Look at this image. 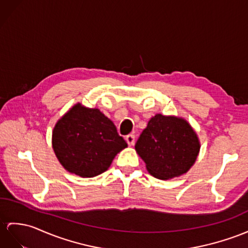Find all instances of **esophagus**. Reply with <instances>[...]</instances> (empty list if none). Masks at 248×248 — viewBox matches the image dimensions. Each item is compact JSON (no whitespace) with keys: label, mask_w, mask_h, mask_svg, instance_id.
<instances>
[{"label":"esophagus","mask_w":248,"mask_h":248,"mask_svg":"<svg viewBox=\"0 0 248 248\" xmlns=\"http://www.w3.org/2000/svg\"><path fill=\"white\" fill-rule=\"evenodd\" d=\"M125 140H126V142H127L129 146H131V145L135 143V136L134 135H127L125 137Z\"/></svg>","instance_id":"esophagus-1"}]
</instances>
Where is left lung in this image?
<instances>
[{
	"mask_svg": "<svg viewBox=\"0 0 248 248\" xmlns=\"http://www.w3.org/2000/svg\"><path fill=\"white\" fill-rule=\"evenodd\" d=\"M135 148L152 176L167 180L189 170L197 159L200 143L185 120L155 114Z\"/></svg>",
	"mask_w": 248,
	"mask_h": 248,
	"instance_id": "obj_1",
	"label": "left lung"
}]
</instances>
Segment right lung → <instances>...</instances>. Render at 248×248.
Masks as SVG:
<instances>
[{
    "mask_svg": "<svg viewBox=\"0 0 248 248\" xmlns=\"http://www.w3.org/2000/svg\"><path fill=\"white\" fill-rule=\"evenodd\" d=\"M127 146L116 126L99 109L78 104L58 121L52 147L69 172L92 178L108 170L114 156Z\"/></svg>",
    "mask_w": 248,
    "mask_h": 248,
    "instance_id": "1",
    "label": "right lung"
}]
</instances>
